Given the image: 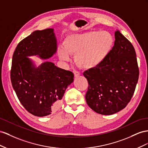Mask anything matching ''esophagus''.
<instances>
[{
  "label": "esophagus",
  "instance_id": "1",
  "mask_svg": "<svg viewBox=\"0 0 148 148\" xmlns=\"http://www.w3.org/2000/svg\"><path fill=\"white\" fill-rule=\"evenodd\" d=\"M73 73H74V74L75 75V77H77V76H79V75H80L79 72L76 71V70H74L73 71Z\"/></svg>",
  "mask_w": 148,
  "mask_h": 148
}]
</instances>
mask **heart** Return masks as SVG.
I'll return each instance as SVG.
<instances>
[{"mask_svg": "<svg viewBox=\"0 0 148 148\" xmlns=\"http://www.w3.org/2000/svg\"><path fill=\"white\" fill-rule=\"evenodd\" d=\"M113 43V37L108 32L76 33L66 38L64 47L61 46L59 49V55L62 60L67 61L70 54H74L75 61L80 67L94 68L107 56Z\"/></svg>", "mask_w": 148, "mask_h": 148, "instance_id": "b5f03b06", "label": "heart"}]
</instances>
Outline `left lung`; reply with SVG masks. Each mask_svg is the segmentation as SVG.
<instances>
[{
    "instance_id": "1",
    "label": "left lung",
    "mask_w": 148,
    "mask_h": 148,
    "mask_svg": "<svg viewBox=\"0 0 148 148\" xmlns=\"http://www.w3.org/2000/svg\"><path fill=\"white\" fill-rule=\"evenodd\" d=\"M113 47L100 64L84 72L88 86L86 100L102 115H112L130 102L139 78L136 54L132 43L117 30Z\"/></svg>"
}]
</instances>
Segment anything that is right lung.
<instances>
[{
	"label": "right lung",
	"instance_id": "add662e5",
	"mask_svg": "<svg viewBox=\"0 0 148 148\" xmlns=\"http://www.w3.org/2000/svg\"><path fill=\"white\" fill-rule=\"evenodd\" d=\"M56 49L53 29L36 30L20 42L12 57V87L23 107L36 116H47L58 109L66 88L73 82L74 74L51 62L35 68L27 56L47 59Z\"/></svg>",
	"mask_w": 148,
	"mask_h": 148
}]
</instances>
